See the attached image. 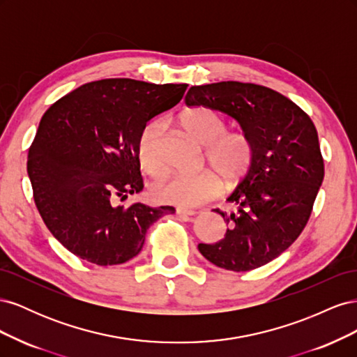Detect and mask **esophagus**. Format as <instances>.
I'll use <instances>...</instances> for the list:
<instances>
[{"label":"esophagus","instance_id":"1","mask_svg":"<svg viewBox=\"0 0 357 357\" xmlns=\"http://www.w3.org/2000/svg\"><path fill=\"white\" fill-rule=\"evenodd\" d=\"M176 213L178 214V215H195L197 214V211H193V210H188V208H176Z\"/></svg>","mask_w":357,"mask_h":357}]
</instances>
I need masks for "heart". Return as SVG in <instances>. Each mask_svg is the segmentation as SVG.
I'll list each match as a JSON object with an SVG mask.
<instances>
[{
  "instance_id": "obj_1",
  "label": "heart",
  "mask_w": 357,
  "mask_h": 357,
  "mask_svg": "<svg viewBox=\"0 0 357 357\" xmlns=\"http://www.w3.org/2000/svg\"><path fill=\"white\" fill-rule=\"evenodd\" d=\"M180 125L188 134L205 147L204 160L213 168L199 174H176L160 180L152 186V197L165 204L180 207H197L214 199L226 186L241 181L255 162V143L244 131H228V121L208 107L181 113ZM137 155L139 167L149 176L159 177L167 165L162 158V123L147 122L138 137Z\"/></svg>"
}]
</instances>
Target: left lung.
Instances as JSON below:
<instances>
[{
  "mask_svg": "<svg viewBox=\"0 0 357 357\" xmlns=\"http://www.w3.org/2000/svg\"><path fill=\"white\" fill-rule=\"evenodd\" d=\"M189 107H208L238 121L255 143V162L228 198L236 211L215 208L225 238L198 244L201 255L228 271H250L282 255L304 231L325 177L317 129L284 95L255 83L192 86Z\"/></svg>",
  "mask_w": 357,
  "mask_h": 357,
  "instance_id": "1",
  "label": "left lung"
}]
</instances>
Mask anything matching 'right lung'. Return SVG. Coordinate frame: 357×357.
Returning <instances> with one entry per match:
<instances>
[{
  "label": "right lung",
  "mask_w": 357,
  "mask_h": 357,
  "mask_svg": "<svg viewBox=\"0 0 357 357\" xmlns=\"http://www.w3.org/2000/svg\"><path fill=\"white\" fill-rule=\"evenodd\" d=\"M188 84L132 79L86 83L43 114L28 150L34 202L52 235L91 264H125L174 207L117 199L144 188L137 155L143 126L180 102Z\"/></svg>",
  "instance_id": "obj_1"
}]
</instances>
